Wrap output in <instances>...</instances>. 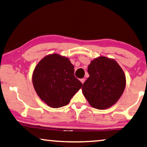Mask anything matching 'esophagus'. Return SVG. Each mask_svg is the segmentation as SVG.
I'll return each instance as SVG.
<instances>
[{"mask_svg": "<svg viewBox=\"0 0 147 147\" xmlns=\"http://www.w3.org/2000/svg\"><path fill=\"white\" fill-rule=\"evenodd\" d=\"M84 81H85V79H84V78H81V79H80V82H82V84H83V83L84 82Z\"/></svg>", "mask_w": 147, "mask_h": 147, "instance_id": "esophagus-1", "label": "esophagus"}]
</instances>
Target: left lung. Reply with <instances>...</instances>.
<instances>
[{
  "instance_id": "obj_1",
  "label": "left lung",
  "mask_w": 147,
  "mask_h": 147,
  "mask_svg": "<svg viewBox=\"0 0 147 147\" xmlns=\"http://www.w3.org/2000/svg\"><path fill=\"white\" fill-rule=\"evenodd\" d=\"M90 76L82 86V92L93 108L104 109L113 106L125 88V76L113 59L100 57L88 67Z\"/></svg>"
}]
</instances>
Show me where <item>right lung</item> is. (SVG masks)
I'll use <instances>...</instances> for the list:
<instances>
[{
  "mask_svg": "<svg viewBox=\"0 0 147 147\" xmlns=\"http://www.w3.org/2000/svg\"><path fill=\"white\" fill-rule=\"evenodd\" d=\"M74 73V66L69 59L57 54L46 56L33 73L35 90L51 108L67 106L82 85Z\"/></svg>",
  "mask_w": 147,
  "mask_h": 147,
  "instance_id": "right-lung-1",
  "label": "right lung"
}]
</instances>
